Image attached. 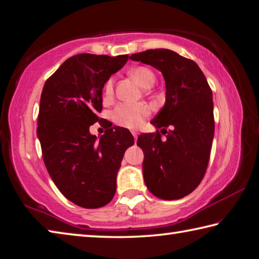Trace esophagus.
Wrapping results in <instances>:
<instances>
[{
	"mask_svg": "<svg viewBox=\"0 0 259 259\" xmlns=\"http://www.w3.org/2000/svg\"><path fill=\"white\" fill-rule=\"evenodd\" d=\"M138 132H135V131H132V135L134 137V139H135V141H137V139H138Z\"/></svg>",
	"mask_w": 259,
	"mask_h": 259,
	"instance_id": "34e87169",
	"label": "esophagus"
}]
</instances>
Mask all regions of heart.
I'll list each match as a JSON object with an SVG mask.
<instances>
[{"instance_id": "heart-1", "label": "heart", "mask_w": 259, "mask_h": 259, "mask_svg": "<svg viewBox=\"0 0 259 259\" xmlns=\"http://www.w3.org/2000/svg\"><path fill=\"white\" fill-rule=\"evenodd\" d=\"M131 78H133L140 87L149 88L155 83L156 77L150 69L146 66H137L128 71ZM113 95V79L110 78L104 84L103 97L104 100H110ZM149 114V109L146 104H126L121 103L117 105L111 112V119L118 126L130 130H137L143 124L146 117Z\"/></svg>"}]
</instances>
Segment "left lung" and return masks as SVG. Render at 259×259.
<instances>
[{
	"label": "left lung",
	"mask_w": 259,
	"mask_h": 259,
	"mask_svg": "<svg viewBox=\"0 0 259 259\" xmlns=\"http://www.w3.org/2000/svg\"><path fill=\"white\" fill-rule=\"evenodd\" d=\"M130 58L162 72L166 88L164 107L151 120L157 132L138 138L145 154V184L162 200L182 198L200 185L209 163L214 134L212 92L196 63L172 50L149 49ZM158 128L166 139L160 138Z\"/></svg>",
	"instance_id": "obj_1"
}]
</instances>
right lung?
Here are the masks:
<instances>
[{"label":"right lung","mask_w":259,"mask_h":259,"mask_svg":"<svg viewBox=\"0 0 259 259\" xmlns=\"http://www.w3.org/2000/svg\"><path fill=\"white\" fill-rule=\"evenodd\" d=\"M127 59L128 55H75L42 90L36 134L47 171L67 200L86 209L112 200L122 157L134 145L124 127L110 126L100 139L90 132L99 121L105 82Z\"/></svg>","instance_id":"right-lung-1"}]
</instances>
